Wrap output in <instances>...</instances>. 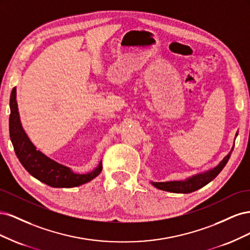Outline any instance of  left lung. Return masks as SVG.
Masks as SVG:
<instances>
[{
    "label": "left lung",
    "instance_id": "left-lung-1",
    "mask_svg": "<svg viewBox=\"0 0 250 250\" xmlns=\"http://www.w3.org/2000/svg\"><path fill=\"white\" fill-rule=\"evenodd\" d=\"M237 135H238V132L236 134V137ZM232 149L233 148H231L230 152L226 155L220 162V164H219L214 169L208 170V171L203 172V173L196 174V175H194L190 178H187L186 180L165 181V183H153V181H151V184H152L155 188H160V190L172 192V193L188 194V193H192L194 191H197L202 187L207 186L208 183H210V181L213 180L218 175V174L222 171V169L225 167V165L228 164V162L229 160L230 154L232 152Z\"/></svg>",
    "mask_w": 250,
    "mask_h": 250
}]
</instances>
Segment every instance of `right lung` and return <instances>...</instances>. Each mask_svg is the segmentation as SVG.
Wrapping results in <instances>:
<instances>
[{
	"label": "right lung",
	"mask_w": 250,
	"mask_h": 250,
	"mask_svg": "<svg viewBox=\"0 0 250 250\" xmlns=\"http://www.w3.org/2000/svg\"><path fill=\"white\" fill-rule=\"evenodd\" d=\"M10 140L21 164L33 177L53 188H74L97 177L102 171V162L92 172L74 173L70 168L58 164L44 155L30 141L21 126L17 102V88L13 87L10 96L9 117Z\"/></svg>",
	"instance_id": "1"
}]
</instances>
